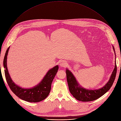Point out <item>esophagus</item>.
I'll return each instance as SVG.
<instances>
[{
	"mask_svg": "<svg viewBox=\"0 0 121 121\" xmlns=\"http://www.w3.org/2000/svg\"><path fill=\"white\" fill-rule=\"evenodd\" d=\"M60 65L61 67H65L68 65V63L64 60H62L60 62Z\"/></svg>",
	"mask_w": 121,
	"mask_h": 121,
	"instance_id": "obj_1",
	"label": "esophagus"
}]
</instances>
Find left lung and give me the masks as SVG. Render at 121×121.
Listing matches in <instances>:
<instances>
[{"label": "left lung", "instance_id": "obj_1", "mask_svg": "<svg viewBox=\"0 0 121 121\" xmlns=\"http://www.w3.org/2000/svg\"><path fill=\"white\" fill-rule=\"evenodd\" d=\"M112 47L115 56L114 69L108 81L103 87L99 89L90 90L84 88L78 83L73 73L68 69H66L65 72L67 74V79L69 91L73 97L77 100L82 102L95 100L104 95L111 88L115 80L117 72L116 54L113 46H112Z\"/></svg>", "mask_w": 121, "mask_h": 121}]
</instances>
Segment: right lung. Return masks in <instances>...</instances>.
<instances>
[{
  "instance_id": "1",
  "label": "right lung",
  "mask_w": 121,
  "mask_h": 121,
  "mask_svg": "<svg viewBox=\"0 0 121 121\" xmlns=\"http://www.w3.org/2000/svg\"><path fill=\"white\" fill-rule=\"evenodd\" d=\"M9 48L10 46L6 51L3 65L6 79L11 90L19 98L27 102H38L45 99L50 92L52 83L58 70V65L49 69L41 81L37 85L30 88H24L16 84L12 80L9 73L7 60Z\"/></svg>"
}]
</instances>
